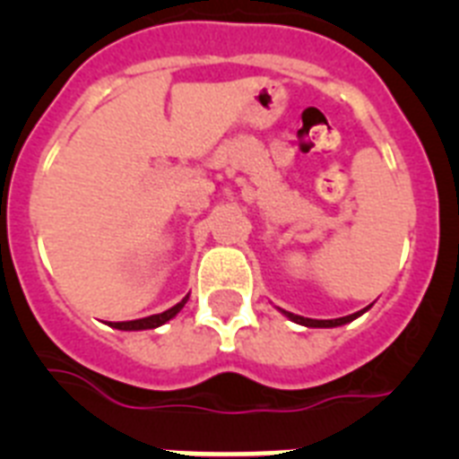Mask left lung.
Listing matches in <instances>:
<instances>
[{
	"label": "left lung",
	"instance_id": "left-lung-1",
	"mask_svg": "<svg viewBox=\"0 0 459 459\" xmlns=\"http://www.w3.org/2000/svg\"><path fill=\"white\" fill-rule=\"evenodd\" d=\"M368 310V307H366ZM366 310L360 312H354V315H347V317H338V319H307V317H301V315H291V312L282 310L287 315V317L291 319V322L296 324H303V326H310V328H331V326H342V324L351 322V319H356L359 315H363Z\"/></svg>",
	"mask_w": 459,
	"mask_h": 459
}]
</instances>
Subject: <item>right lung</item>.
I'll use <instances>...</instances> for the list:
<instances>
[{
  "instance_id": "right-lung-1",
  "label": "right lung",
  "mask_w": 459,
  "mask_h": 459,
  "mask_svg": "<svg viewBox=\"0 0 459 459\" xmlns=\"http://www.w3.org/2000/svg\"><path fill=\"white\" fill-rule=\"evenodd\" d=\"M186 301H188V296H186V299H181V303H177V306L169 307V310L160 312V315H152V317H144V319H133V322H109V326L119 328V331H142V328H156V326H160V324L169 322V319H172L174 315H177V312L186 306Z\"/></svg>"
}]
</instances>
